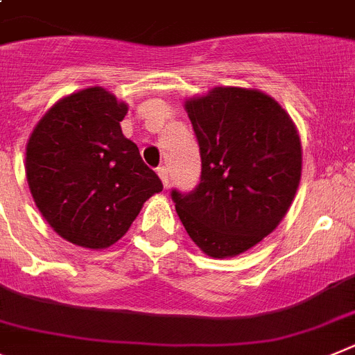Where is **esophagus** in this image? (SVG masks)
<instances>
[{
  "mask_svg": "<svg viewBox=\"0 0 355 355\" xmlns=\"http://www.w3.org/2000/svg\"><path fill=\"white\" fill-rule=\"evenodd\" d=\"M157 173H159L160 180H162V184H164V187L169 186V169L166 168V166H160V168H157Z\"/></svg>",
  "mask_w": 355,
  "mask_h": 355,
  "instance_id": "34e87169",
  "label": "esophagus"
}]
</instances>
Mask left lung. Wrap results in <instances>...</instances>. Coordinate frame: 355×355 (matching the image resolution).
I'll list each match as a JSON object with an SVG mask.
<instances>
[{
    "label": "left lung",
    "instance_id": "8db88e82",
    "mask_svg": "<svg viewBox=\"0 0 355 355\" xmlns=\"http://www.w3.org/2000/svg\"><path fill=\"white\" fill-rule=\"evenodd\" d=\"M200 146V184L171 198L200 250L234 257L263 241L288 212L302 173L297 126L255 89L216 87L186 101Z\"/></svg>",
    "mask_w": 355,
    "mask_h": 355
}]
</instances>
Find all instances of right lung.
<instances>
[{"mask_svg":"<svg viewBox=\"0 0 355 355\" xmlns=\"http://www.w3.org/2000/svg\"><path fill=\"white\" fill-rule=\"evenodd\" d=\"M126 103L101 87L62 98L26 144L30 193L44 220L73 245L107 248L121 239L162 182L121 132Z\"/></svg>","mask_w":355,"mask_h":355,"instance_id":"right-lung-1","label":"right lung"}]
</instances>
